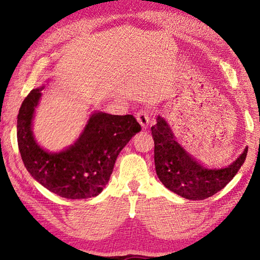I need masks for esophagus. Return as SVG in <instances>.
Returning a JSON list of instances; mask_svg holds the SVG:
<instances>
[{"instance_id":"obj_1","label":"esophagus","mask_w":260,"mask_h":260,"mask_svg":"<svg viewBox=\"0 0 260 260\" xmlns=\"http://www.w3.org/2000/svg\"><path fill=\"white\" fill-rule=\"evenodd\" d=\"M137 121L141 124V126L143 127V129H146L148 124H150V116H148V112L146 110H141V112L137 113L136 115Z\"/></svg>"}]
</instances>
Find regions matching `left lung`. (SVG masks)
Listing matches in <instances>:
<instances>
[{"mask_svg":"<svg viewBox=\"0 0 260 260\" xmlns=\"http://www.w3.org/2000/svg\"><path fill=\"white\" fill-rule=\"evenodd\" d=\"M154 162L159 181L165 187L187 200H204L222 190L244 164L248 147L229 167L208 169L196 161L175 141V136L162 116L152 126Z\"/></svg>","mask_w":260,"mask_h":260,"instance_id":"obj_1","label":"left lung"}]
</instances>
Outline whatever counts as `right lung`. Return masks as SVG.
<instances>
[{"label":"right lung","mask_w":260,"mask_h":260,"mask_svg":"<svg viewBox=\"0 0 260 260\" xmlns=\"http://www.w3.org/2000/svg\"><path fill=\"white\" fill-rule=\"evenodd\" d=\"M43 89L45 86L31 90L19 110L16 135L24 167L39 183L62 198L98 196L108 183L118 154L141 132V125L133 115L93 112L74 144L60 152L46 151L32 131Z\"/></svg>","instance_id":"1"}]
</instances>
